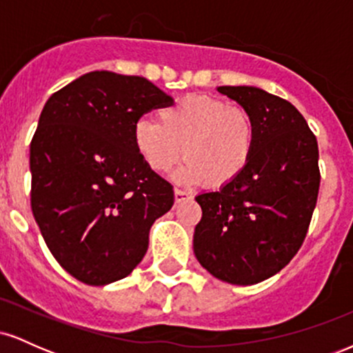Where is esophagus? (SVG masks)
<instances>
[{
    "instance_id": "1",
    "label": "esophagus",
    "mask_w": 353,
    "mask_h": 353,
    "mask_svg": "<svg viewBox=\"0 0 353 353\" xmlns=\"http://www.w3.org/2000/svg\"><path fill=\"white\" fill-rule=\"evenodd\" d=\"M189 199H190L189 192H185V190H181V189H174V201H176V204H181V202L189 201Z\"/></svg>"
}]
</instances>
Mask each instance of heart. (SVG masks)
Wrapping results in <instances>:
<instances>
[{"instance_id": "b5f03b06", "label": "heart", "mask_w": 353, "mask_h": 353, "mask_svg": "<svg viewBox=\"0 0 353 353\" xmlns=\"http://www.w3.org/2000/svg\"><path fill=\"white\" fill-rule=\"evenodd\" d=\"M132 141L145 165L159 174L179 163L184 145L188 161L176 179L188 185L208 181L212 188H224L249 164L255 129L242 108L208 94H189L163 109L161 123L137 121Z\"/></svg>"}]
</instances>
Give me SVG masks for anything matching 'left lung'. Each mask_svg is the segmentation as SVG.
<instances>
[{
	"label": "left lung",
	"instance_id": "1",
	"mask_svg": "<svg viewBox=\"0 0 353 353\" xmlns=\"http://www.w3.org/2000/svg\"><path fill=\"white\" fill-rule=\"evenodd\" d=\"M250 116L252 157L230 184L196 197L202 219L194 254L219 281L252 285L272 277L301 249L317 204L319 145L289 101L254 86H219Z\"/></svg>",
	"mask_w": 353,
	"mask_h": 353
}]
</instances>
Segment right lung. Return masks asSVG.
<instances>
[{"mask_svg": "<svg viewBox=\"0 0 353 353\" xmlns=\"http://www.w3.org/2000/svg\"><path fill=\"white\" fill-rule=\"evenodd\" d=\"M172 101L141 76L92 71L44 104L30 148L31 209L48 249L79 282L128 277L154 221L172 208V185L132 141L141 116Z\"/></svg>", "mask_w": 353, "mask_h": 353, "instance_id": "1", "label": "right lung"}]
</instances>
